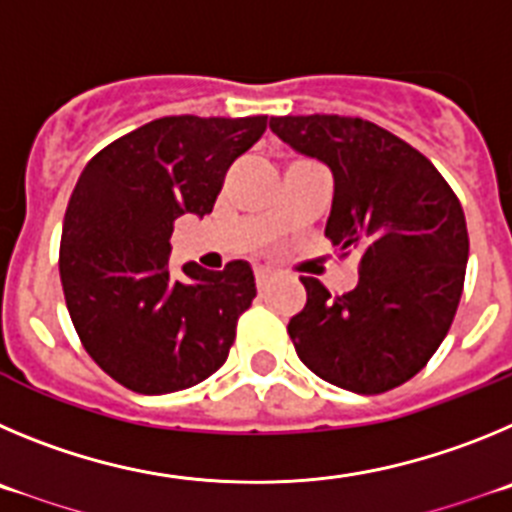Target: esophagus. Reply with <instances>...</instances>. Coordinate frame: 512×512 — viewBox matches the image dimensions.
I'll return each instance as SVG.
<instances>
[{"mask_svg":"<svg viewBox=\"0 0 512 512\" xmlns=\"http://www.w3.org/2000/svg\"><path fill=\"white\" fill-rule=\"evenodd\" d=\"M273 280H275V273H270V270H255V285L260 290H265Z\"/></svg>","mask_w":512,"mask_h":512,"instance_id":"obj_1","label":"esophagus"}]
</instances>
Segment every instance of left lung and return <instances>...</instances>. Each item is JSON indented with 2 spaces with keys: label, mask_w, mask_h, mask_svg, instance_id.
Listing matches in <instances>:
<instances>
[{
  "label": "left lung",
  "mask_w": 512,
  "mask_h": 512,
  "mask_svg": "<svg viewBox=\"0 0 512 512\" xmlns=\"http://www.w3.org/2000/svg\"><path fill=\"white\" fill-rule=\"evenodd\" d=\"M270 130L329 165L326 237L339 257L359 252V283L347 293L303 275L293 347L336 388L388 393L428 365L451 329L469 257L462 204L426 155L375 122L308 114L270 117Z\"/></svg>",
  "instance_id": "obj_1"
}]
</instances>
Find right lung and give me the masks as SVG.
<instances>
[{"label":"right lung","mask_w":512,"mask_h":512,"mask_svg":"<svg viewBox=\"0 0 512 512\" xmlns=\"http://www.w3.org/2000/svg\"><path fill=\"white\" fill-rule=\"evenodd\" d=\"M267 117H163L127 132L86 163L61 234L63 296L101 370L132 393L193 388L227 362L255 275L186 262L170 270L183 214L206 216L229 165L262 137Z\"/></svg>","instance_id":"obj_1"}]
</instances>
